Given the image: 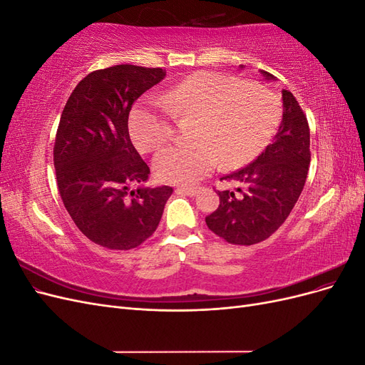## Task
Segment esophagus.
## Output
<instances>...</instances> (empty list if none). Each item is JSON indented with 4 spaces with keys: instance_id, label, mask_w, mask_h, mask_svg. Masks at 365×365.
<instances>
[{
    "instance_id": "34e87169",
    "label": "esophagus",
    "mask_w": 365,
    "mask_h": 365,
    "mask_svg": "<svg viewBox=\"0 0 365 365\" xmlns=\"http://www.w3.org/2000/svg\"><path fill=\"white\" fill-rule=\"evenodd\" d=\"M197 192H200L197 187H178V189H176V193L187 195V196H195Z\"/></svg>"
}]
</instances>
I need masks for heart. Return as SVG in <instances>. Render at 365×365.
<instances>
[{"label": "heart", "mask_w": 365, "mask_h": 365, "mask_svg": "<svg viewBox=\"0 0 365 365\" xmlns=\"http://www.w3.org/2000/svg\"><path fill=\"white\" fill-rule=\"evenodd\" d=\"M173 117H197L192 145L161 150L153 161L158 180L190 185L222 163L237 168L264 148L280 120L269 90L215 71L195 73L163 91L160 101L130 113V134L143 152H155L173 135Z\"/></svg>", "instance_id": "1"}]
</instances>
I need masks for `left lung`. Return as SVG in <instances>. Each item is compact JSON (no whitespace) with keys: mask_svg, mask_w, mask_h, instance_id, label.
I'll return each instance as SVG.
<instances>
[{"mask_svg":"<svg viewBox=\"0 0 365 365\" xmlns=\"http://www.w3.org/2000/svg\"><path fill=\"white\" fill-rule=\"evenodd\" d=\"M260 73L275 81L268 71ZM282 101L283 118L274 141L247 168L222 178L240 182L245 190H217L219 207L205 217L207 227L228 244L254 245L268 239L302 195L311 163V134L292 93L283 90Z\"/></svg>","mask_w":365,"mask_h":365,"instance_id":"obj_1","label":"left lung"}]
</instances>
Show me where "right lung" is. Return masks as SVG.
<instances>
[{"label": "right lung", "instance_id": "add662e5", "mask_svg": "<svg viewBox=\"0 0 365 365\" xmlns=\"http://www.w3.org/2000/svg\"><path fill=\"white\" fill-rule=\"evenodd\" d=\"M165 77L163 68L115 65L88 74L65 105L53 158L62 202L94 244L132 250L157 230L169 185L138 187L150 169L129 137L137 98Z\"/></svg>", "mask_w": 365, "mask_h": 365}]
</instances>
